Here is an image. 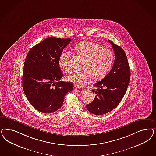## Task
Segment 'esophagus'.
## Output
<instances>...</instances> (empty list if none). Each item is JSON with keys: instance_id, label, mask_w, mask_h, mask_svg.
<instances>
[{"instance_id": "1", "label": "esophagus", "mask_w": 156, "mask_h": 156, "mask_svg": "<svg viewBox=\"0 0 156 156\" xmlns=\"http://www.w3.org/2000/svg\"><path fill=\"white\" fill-rule=\"evenodd\" d=\"M76 90L79 93H83L84 92V89L80 87H76L75 88Z\"/></svg>"}]
</instances>
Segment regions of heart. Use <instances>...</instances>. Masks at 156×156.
I'll return each mask as SVG.
<instances>
[{
  "label": "heart",
  "instance_id": "obj_1",
  "mask_svg": "<svg viewBox=\"0 0 156 156\" xmlns=\"http://www.w3.org/2000/svg\"><path fill=\"white\" fill-rule=\"evenodd\" d=\"M75 51L85 58L83 66L84 72L73 73L66 77V80L81 87L92 77L94 80L103 78L110 69L114 61V55L110 49L92 41H83L75 47ZM70 53L64 51L61 53L58 64L62 70L70 69Z\"/></svg>",
  "mask_w": 156,
  "mask_h": 156
}]
</instances>
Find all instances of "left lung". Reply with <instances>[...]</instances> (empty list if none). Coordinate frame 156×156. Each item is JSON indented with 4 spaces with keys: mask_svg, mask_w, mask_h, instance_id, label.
Wrapping results in <instances>:
<instances>
[{
    "mask_svg": "<svg viewBox=\"0 0 156 156\" xmlns=\"http://www.w3.org/2000/svg\"><path fill=\"white\" fill-rule=\"evenodd\" d=\"M115 53V61L110 72L94 86L96 95L86 107L95 115H103L113 110L119 105L126 93L130 79V70L123 49L108 40Z\"/></svg>",
    "mask_w": 156,
    "mask_h": 156,
    "instance_id": "1",
    "label": "left lung"
}]
</instances>
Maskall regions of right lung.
Segmentation results:
<instances>
[{"label":"right lung","mask_w":156,"mask_h":156,"mask_svg":"<svg viewBox=\"0 0 156 156\" xmlns=\"http://www.w3.org/2000/svg\"><path fill=\"white\" fill-rule=\"evenodd\" d=\"M70 38L48 37L33 46L26 57L22 87L30 104L43 113L58 110L66 94L73 89L72 82L60 81L62 73L58 58Z\"/></svg>","instance_id":"right-lung-1"}]
</instances>
